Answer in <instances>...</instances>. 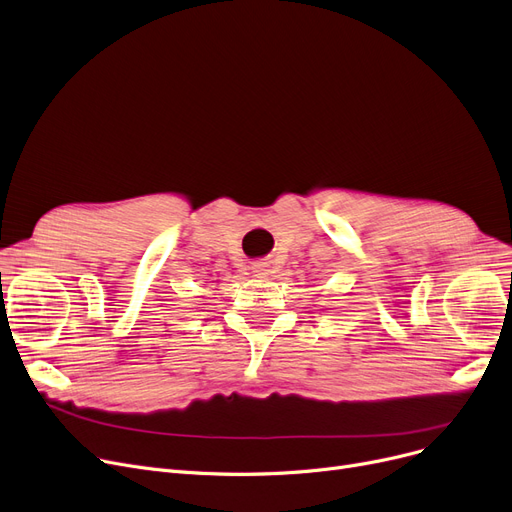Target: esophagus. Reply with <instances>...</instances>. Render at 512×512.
Segmentation results:
<instances>
[{"label":"esophagus","instance_id":"34e87169","mask_svg":"<svg viewBox=\"0 0 512 512\" xmlns=\"http://www.w3.org/2000/svg\"><path fill=\"white\" fill-rule=\"evenodd\" d=\"M252 271L256 277H264V275H269V266H266L264 262H258L252 266Z\"/></svg>","mask_w":512,"mask_h":512}]
</instances>
